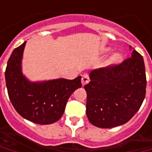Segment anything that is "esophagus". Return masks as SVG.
<instances>
[{
	"instance_id": "34e87169",
	"label": "esophagus",
	"mask_w": 152,
	"mask_h": 152,
	"mask_svg": "<svg viewBox=\"0 0 152 152\" xmlns=\"http://www.w3.org/2000/svg\"><path fill=\"white\" fill-rule=\"evenodd\" d=\"M89 81H90L89 75H88V74H84V75L82 76V78H81V83H82V85L84 86V85L87 84V83L89 82Z\"/></svg>"
}]
</instances>
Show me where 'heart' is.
<instances>
[{
  "instance_id": "1",
  "label": "heart",
  "mask_w": 152,
  "mask_h": 152,
  "mask_svg": "<svg viewBox=\"0 0 152 152\" xmlns=\"http://www.w3.org/2000/svg\"><path fill=\"white\" fill-rule=\"evenodd\" d=\"M118 59V56L117 55H115L114 56H113V60H117Z\"/></svg>"
}]
</instances>
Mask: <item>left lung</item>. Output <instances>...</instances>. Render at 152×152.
<instances>
[{"instance_id":"1","label":"left lung","mask_w":152,"mask_h":152,"mask_svg":"<svg viewBox=\"0 0 152 152\" xmlns=\"http://www.w3.org/2000/svg\"><path fill=\"white\" fill-rule=\"evenodd\" d=\"M90 80L84 86L86 116L98 128H113L127 123L145 97L144 60L134 50L131 57L122 63L92 71Z\"/></svg>"}]
</instances>
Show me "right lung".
I'll return each instance as SVG.
<instances>
[{"mask_svg": "<svg viewBox=\"0 0 152 152\" xmlns=\"http://www.w3.org/2000/svg\"><path fill=\"white\" fill-rule=\"evenodd\" d=\"M26 42L12 51L5 71L9 98L23 118L39 124H50L63 115L69 97L81 86V76L74 80L56 79L31 82L22 73Z\"/></svg>", "mask_w": 152, "mask_h": 152, "instance_id": "right-lung-1", "label": "right lung"}]
</instances>
